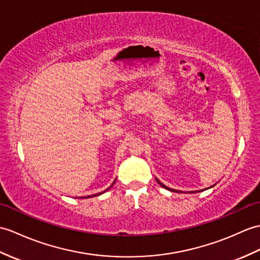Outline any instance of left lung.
I'll return each mask as SVG.
<instances>
[{"mask_svg": "<svg viewBox=\"0 0 260 260\" xmlns=\"http://www.w3.org/2000/svg\"><path fill=\"white\" fill-rule=\"evenodd\" d=\"M156 180H157V183H158V184H159L161 187H164V188L168 189V190H170V191H175V192H178V190H176V189H173V188H170V187H167V186H165V185L162 184V183H160L157 178H156ZM212 187H213V186H212ZM191 192H194V191H191Z\"/></svg>", "mask_w": 260, "mask_h": 260, "instance_id": "8db88e82", "label": "left lung"}]
</instances>
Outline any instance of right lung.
<instances>
[{"mask_svg":"<svg viewBox=\"0 0 260 260\" xmlns=\"http://www.w3.org/2000/svg\"><path fill=\"white\" fill-rule=\"evenodd\" d=\"M115 182H116V179H115V180H114V183H115ZM114 183H113V184H112V186H113V185H114ZM112 186H111V187H112ZM111 187H110V188H111ZM110 188H107V189H106V190H108V189H110ZM106 190H105V191H106ZM105 191H103V192H105ZM103 192H99V194H96V195H92V196H87V198H88V197H94V196H99V195H101V194H103ZM84 198H86V197H84Z\"/></svg>","mask_w":260,"mask_h":260,"instance_id":"add662e5","label":"right lung"}]
</instances>
